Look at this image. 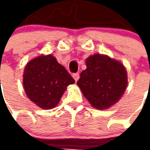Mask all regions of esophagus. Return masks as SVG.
<instances>
[{
  "instance_id": "obj_1",
  "label": "esophagus",
  "mask_w": 150,
  "mask_h": 150,
  "mask_svg": "<svg viewBox=\"0 0 150 150\" xmlns=\"http://www.w3.org/2000/svg\"><path fill=\"white\" fill-rule=\"evenodd\" d=\"M73 78H74V79L75 80V82L78 81V79H79V73H75V74H73Z\"/></svg>"
}]
</instances>
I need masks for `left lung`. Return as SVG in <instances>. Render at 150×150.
Segmentation results:
<instances>
[{
	"label": "left lung",
	"mask_w": 150,
	"mask_h": 150,
	"mask_svg": "<svg viewBox=\"0 0 150 150\" xmlns=\"http://www.w3.org/2000/svg\"><path fill=\"white\" fill-rule=\"evenodd\" d=\"M86 66L77 85L92 107L107 109L119 100L127 88L125 67L119 61L100 54L89 56Z\"/></svg>",
	"instance_id": "left-lung-1"
}]
</instances>
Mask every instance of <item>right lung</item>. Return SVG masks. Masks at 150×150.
<instances>
[{"label": "right lung", "instance_id": "add662e5", "mask_svg": "<svg viewBox=\"0 0 150 150\" xmlns=\"http://www.w3.org/2000/svg\"><path fill=\"white\" fill-rule=\"evenodd\" d=\"M74 83L65 67L51 54L40 55L30 60L23 75V86L27 96L43 109L55 107L67 87Z\"/></svg>", "mask_w": 150, "mask_h": 150}]
</instances>
